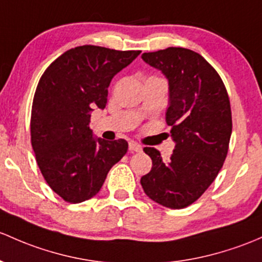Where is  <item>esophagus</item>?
<instances>
[{"label": "esophagus", "instance_id": "esophagus-1", "mask_svg": "<svg viewBox=\"0 0 262 262\" xmlns=\"http://www.w3.org/2000/svg\"><path fill=\"white\" fill-rule=\"evenodd\" d=\"M129 150H130V152H140V150H142V147H140L138 143L130 142L129 143Z\"/></svg>", "mask_w": 262, "mask_h": 262}]
</instances>
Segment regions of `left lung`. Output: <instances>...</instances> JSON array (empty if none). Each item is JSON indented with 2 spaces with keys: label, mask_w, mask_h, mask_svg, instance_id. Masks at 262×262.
<instances>
[{
  "label": "left lung",
  "mask_w": 262,
  "mask_h": 262,
  "mask_svg": "<svg viewBox=\"0 0 262 262\" xmlns=\"http://www.w3.org/2000/svg\"><path fill=\"white\" fill-rule=\"evenodd\" d=\"M142 59L168 80L166 122L176 147L168 161L144 148L153 166L140 184L154 202L180 210L202 196L224 166L232 133L230 99L217 71L197 52L168 48Z\"/></svg>",
  "instance_id": "1"
}]
</instances>
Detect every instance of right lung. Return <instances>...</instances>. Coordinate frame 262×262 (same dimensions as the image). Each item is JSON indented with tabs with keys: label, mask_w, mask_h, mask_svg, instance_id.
<instances>
[{
	"label": "right lung",
	"mask_w": 262,
	"mask_h": 262,
	"mask_svg": "<svg viewBox=\"0 0 262 262\" xmlns=\"http://www.w3.org/2000/svg\"><path fill=\"white\" fill-rule=\"evenodd\" d=\"M139 54L78 46L57 57L38 81L31 110L32 149L45 181L66 202L94 197L128 150L126 140L93 136L90 113L105 108L112 79Z\"/></svg>",
	"instance_id": "1"
}]
</instances>
